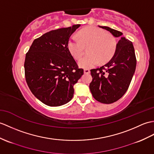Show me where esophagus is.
Masks as SVG:
<instances>
[{
  "label": "esophagus",
  "instance_id": "esophagus-1",
  "mask_svg": "<svg viewBox=\"0 0 154 154\" xmlns=\"http://www.w3.org/2000/svg\"><path fill=\"white\" fill-rule=\"evenodd\" d=\"M90 70L89 69H84V73H85V74H88V73H90Z\"/></svg>",
  "mask_w": 154,
  "mask_h": 154
}]
</instances>
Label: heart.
<instances>
[{"label":"heart","mask_w":154,"mask_h":154,"mask_svg":"<svg viewBox=\"0 0 154 154\" xmlns=\"http://www.w3.org/2000/svg\"><path fill=\"white\" fill-rule=\"evenodd\" d=\"M88 46V54L79 62V66L84 69L97 66L100 61L102 63L108 62L115 54L117 42L115 37L102 29L89 27L73 35L67 43L69 52L77 60L81 58L85 52V46Z\"/></svg>","instance_id":"obj_1"}]
</instances>
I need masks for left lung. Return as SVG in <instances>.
Masks as SVG:
<instances>
[{
  "instance_id": "obj_1",
  "label": "left lung",
  "mask_w": 154,
  "mask_h": 154,
  "mask_svg": "<svg viewBox=\"0 0 154 154\" xmlns=\"http://www.w3.org/2000/svg\"><path fill=\"white\" fill-rule=\"evenodd\" d=\"M120 37L115 54L108 63L100 68L91 70L92 81L89 85L96 100L112 103L127 92L134 73L137 59L132 42L123 37L121 32L106 26H99Z\"/></svg>"
}]
</instances>
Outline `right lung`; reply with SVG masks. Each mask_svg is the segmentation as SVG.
I'll return each instance as SVG.
<instances>
[{"label":"right lung","mask_w":154,"mask_h":154,"mask_svg":"<svg viewBox=\"0 0 154 154\" xmlns=\"http://www.w3.org/2000/svg\"><path fill=\"white\" fill-rule=\"evenodd\" d=\"M81 25L52 30L33 41L26 55L25 76L32 93L49 106L69 102L73 85L83 75L67 47L69 37Z\"/></svg>","instance_id":"obj_1"}]
</instances>
